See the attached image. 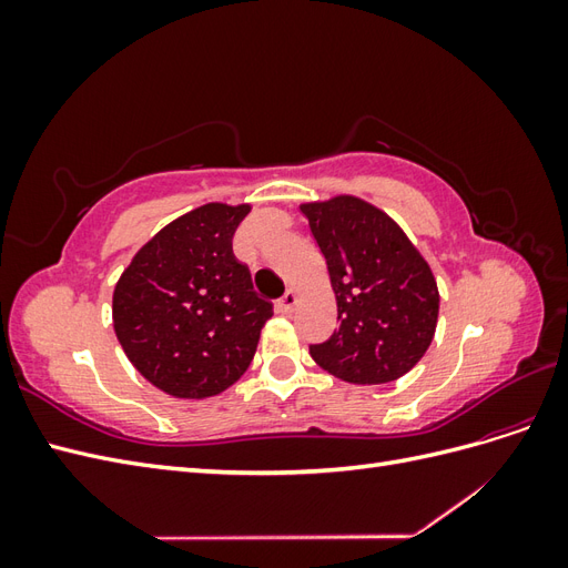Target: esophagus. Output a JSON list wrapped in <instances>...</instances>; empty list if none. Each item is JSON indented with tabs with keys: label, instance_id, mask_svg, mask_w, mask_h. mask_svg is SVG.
Wrapping results in <instances>:
<instances>
[{
	"label": "esophagus",
	"instance_id": "obj_1",
	"mask_svg": "<svg viewBox=\"0 0 568 568\" xmlns=\"http://www.w3.org/2000/svg\"><path fill=\"white\" fill-rule=\"evenodd\" d=\"M296 303H298V298H296L294 291H286V294L277 301L280 313H291V311H294V307H296Z\"/></svg>",
	"mask_w": 568,
	"mask_h": 568
}]
</instances>
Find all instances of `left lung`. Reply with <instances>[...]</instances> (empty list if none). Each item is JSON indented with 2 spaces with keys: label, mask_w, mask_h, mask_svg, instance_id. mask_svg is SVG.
<instances>
[{
  "label": "left lung",
  "mask_w": 568,
  "mask_h": 568,
  "mask_svg": "<svg viewBox=\"0 0 568 568\" xmlns=\"http://www.w3.org/2000/svg\"><path fill=\"white\" fill-rule=\"evenodd\" d=\"M326 261L338 326L311 346L315 363L348 384L400 379L428 351L438 322L434 272L398 222L341 194L301 203Z\"/></svg>",
  "instance_id": "1"
}]
</instances>
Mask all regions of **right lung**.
<instances>
[{
	"mask_svg": "<svg viewBox=\"0 0 568 568\" xmlns=\"http://www.w3.org/2000/svg\"><path fill=\"white\" fill-rule=\"evenodd\" d=\"M248 203H205L134 253L113 291V329L134 369L173 398L201 400L239 382L272 317L232 253Z\"/></svg>",
	"mask_w": 568,
	"mask_h": 568,
	"instance_id": "right-lung-1",
	"label": "right lung"
}]
</instances>
